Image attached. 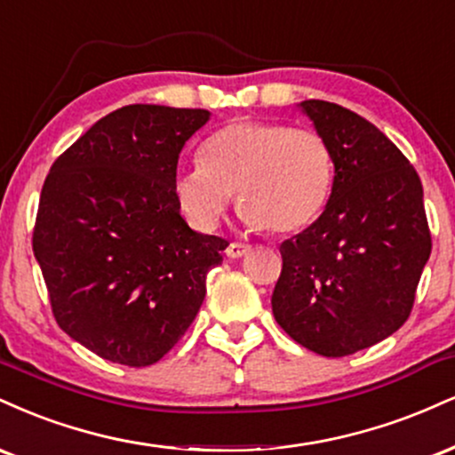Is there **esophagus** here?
Listing matches in <instances>:
<instances>
[{
	"instance_id": "1",
	"label": "esophagus",
	"mask_w": 455,
	"mask_h": 455,
	"mask_svg": "<svg viewBox=\"0 0 455 455\" xmlns=\"http://www.w3.org/2000/svg\"><path fill=\"white\" fill-rule=\"evenodd\" d=\"M249 251H251L249 244H243V243H229V247L226 249V253H228V258L238 259V258H243V255H247Z\"/></svg>"
}]
</instances>
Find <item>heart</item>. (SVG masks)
Instances as JSON below:
<instances>
[{
  "mask_svg": "<svg viewBox=\"0 0 455 455\" xmlns=\"http://www.w3.org/2000/svg\"><path fill=\"white\" fill-rule=\"evenodd\" d=\"M200 159L174 180L176 204L200 232L219 226L232 191L249 228H268L281 236L311 226L332 194V148L307 127L232 121L208 138Z\"/></svg>",
  "mask_w": 455,
  "mask_h": 455,
  "instance_id": "heart-1",
  "label": "heart"
}]
</instances>
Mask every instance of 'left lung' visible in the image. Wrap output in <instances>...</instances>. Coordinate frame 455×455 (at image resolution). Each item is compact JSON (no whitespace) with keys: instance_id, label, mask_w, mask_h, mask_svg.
<instances>
[{"instance_id":"obj_1","label":"left lung","mask_w":455,"mask_h":455,"mask_svg":"<svg viewBox=\"0 0 455 455\" xmlns=\"http://www.w3.org/2000/svg\"><path fill=\"white\" fill-rule=\"evenodd\" d=\"M300 108L332 148L334 185L317 221L281 244L272 313L296 343L343 357L409 319L432 251L424 189L364 116L323 100Z\"/></svg>"}]
</instances>
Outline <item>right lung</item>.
I'll return each instance as SVG.
<instances>
[{"instance_id":"add662e5","label":"right lung","mask_w":455,"mask_h":455,"mask_svg":"<svg viewBox=\"0 0 455 455\" xmlns=\"http://www.w3.org/2000/svg\"><path fill=\"white\" fill-rule=\"evenodd\" d=\"M200 108L132 104L61 153L42 187L34 255L59 328L95 355L151 366L187 332L228 240L197 234L174 197Z\"/></svg>"}]
</instances>
